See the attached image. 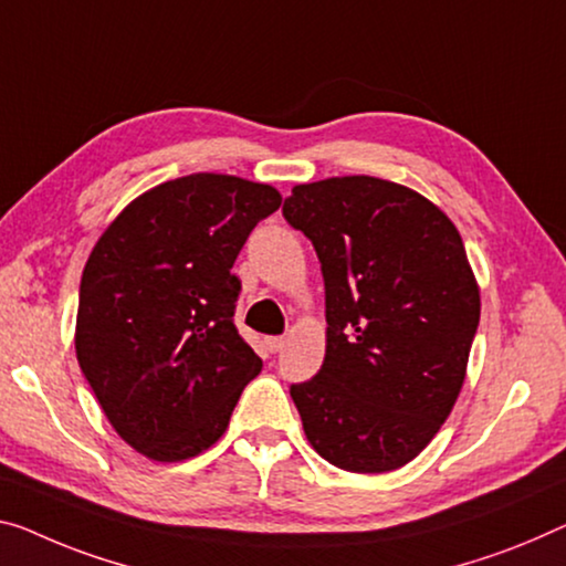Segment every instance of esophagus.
Wrapping results in <instances>:
<instances>
[{
  "instance_id": "esophagus-1",
  "label": "esophagus",
  "mask_w": 566,
  "mask_h": 566,
  "mask_svg": "<svg viewBox=\"0 0 566 566\" xmlns=\"http://www.w3.org/2000/svg\"><path fill=\"white\" fill-rule=\"evenodd\" d=\"M283 344H285L283 336H268V338H265V346H268V352H271V354L281 352Z\"/></svg>"
}]
</instances>
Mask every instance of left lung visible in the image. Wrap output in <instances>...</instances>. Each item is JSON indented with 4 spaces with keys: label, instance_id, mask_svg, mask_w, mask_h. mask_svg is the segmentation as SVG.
<instances>
[{
    "label": "left lung",
    "instance_id": "left-lung-1",
    "mask_svg": "<svg viewBox=\"0 0 566 566\" xmlns=\"http://www.w3.org/2000/svg\"><path fill=\"white\" fill-rule=\"evenodd\" d=\"M283 217L313 242L326 289V356L291 385L316 453L352 473L410 463L465 379L481 293L455 224L377 177L293 187Z\"/></svg>",
    "mask_w": 566,
    "mask_h": 566
}]
</instances>
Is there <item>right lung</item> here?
Masks as SVG:
<instances>
[{
	"label": "right lung",
	"mask_w": 566,
	"mask_h": 566,
	"mask_svg": "<svg viewBox=\"0 0 566 566\" xmlns=\"http://www.w3.org/2000/svg\"><path fill=\"white\" fill-rule=\"evenodd\" d=\"M277 189L189 174L149 189L108 224L81 277L75 354L128 446L174 463L214 446L263 369L234 328L248 234Z\"/></svg>",
	"instance_id": "right-lung-1"
}]
</instances>
